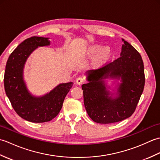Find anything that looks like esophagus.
I'll return each instance as SVG.
<instances>
[{
	"label": "esophagus",
	"mask_w": 160,
	"mask_h": 160,
	"mask_svg": "<svg viewBox=\"0 0 160 160\" xmlns=\"http://www.w3.org/2000/svg\"><path fill=\"white\" fill-rule=\"evenodd\" d=\"M84 81H85V80H84V78L82 76H80L78 77L77 79H76V83L78 84H79V85H80V84H82L84 82Z\"/></svg>",
	"instance_id": "1"
}]
</instances>
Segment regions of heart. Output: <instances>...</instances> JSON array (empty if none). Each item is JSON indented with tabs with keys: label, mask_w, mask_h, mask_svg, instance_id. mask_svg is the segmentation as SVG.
I'll return each mask as SVG.
<instances>
[{
	"label": "heart",
	"mask_w": 160,
	"mask_h": 160,
	"mask_svg": "<svg viewBox=\"0 0 160 160\" xmlns=\"http://www.w3.org/2000/svg\"><path fill=\"white\" fill-rule=\"evenodd\" d=\"M101 47L99 45H93L89 47L87 51V53L89 56H94L98 52V54L97 56V60L99 62H102L109 58L111 54V51L110 47H104L101 49Z\"/></svg>",
	"instance_id": "heart-1"
}]
</instances>
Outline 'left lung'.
<instances>
[{
  "mask_svg": "<svg viewBox=\"0 0 160 160\" xmlns=\"http://www.w3.org/2000/svg\"><path fill=\"white\" fill-rule=\"evenodd\" d=\"M122 41L120 57L100 69L87 71L89 82L82 85L86 111L97 123H114L131 116L143 92V60L131 44ZM107 78L121 80L115 97L107 90L104 80Z\"/></svg>",
  "mask_w": 160,
  "mask_h": 160,
  "instance_id": "8db88e82",
  "label": "left lung"
}]
</instances>
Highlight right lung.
Segmentation results:
<instances>
[{"mask_svg":"<svg viewBox=\"0 0 160 160\" xmlns=\"http://www.w3.org/2000/svg\"><path fill=\"white\" fill-rule=\"evenodd\" d=\"M49 39L33 36L25 40L11 53L5 67V90L12 107L20 117L35 123L49 122L57 116L73 84H60L49 93L40 97L29 92L23 79L24 66L36 48L50 45Z\"/></svg>","mask_w":160,"mask_h":160,"instance_id":"right-lung-1","label":"right lung"}]
</instances>
